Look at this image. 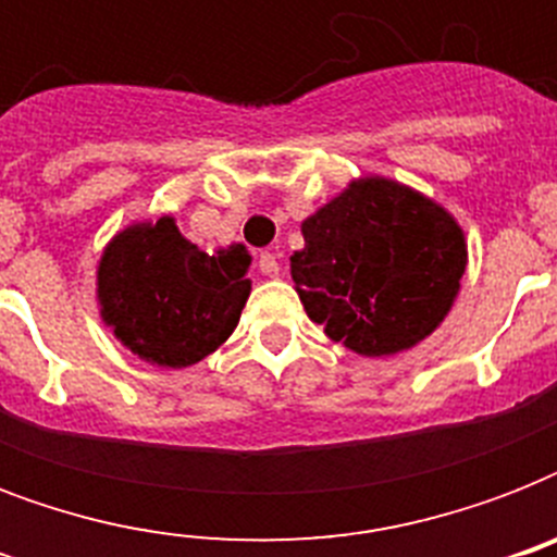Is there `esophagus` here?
I'll use <instances>...</instances> for the list:
<instances>
[{"mask_svg": "<svg viewBox=\"0 0 557 557\" xmlns=\"http://www.w3.org/2000/svg\"><path fill=\"white\" fill-rule=\"evenodd\" d=\"M257 265H260V271L265 274V277H280V262L271 251H262L260 260H257Z\"/></svg>", "mask_w": 557, "mask_h": 557, "instance_id": "obj_1", "label": "esophagus"}]
</instances>
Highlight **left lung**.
<instances>
[{
    "mask_svg": "<svg viewBox=\"0 0 557 557\" xmlns=\"http://www.w3.org/2000/svg\"><path fill=\"white\" fill-rule=\"evenodd\" d=\"M292 280L306 314L358 356L428 338L459 292L466 239L454 219L387 178L352 182L304 222Z\"/></svg>",
    "mask_w": 557,
    "mask_h": 557,
    "instance_id": "obj_1",
    "label": "left lung"
}]
</instances>
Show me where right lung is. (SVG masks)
<instances>
[{"mask_svg":"<svg viewBox=\"0 0 557 557\" xmlns=\"http://www.w3.org/2000/svg\"><path fill=\"white\" fill-rule=\"evenodd\" d=\"M248 262L243 245L208 257L170 216L126 227L100 260V312L144 361L190 367L234 332L251 295Z\"/></svg>","mask_w":557,"mask_h":557,"instance_id":"obj_1","label":"right lung"}]
</instances>
